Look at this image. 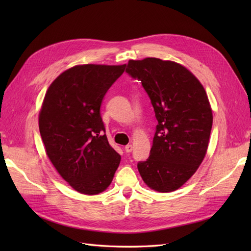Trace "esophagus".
Here are the masks:
<instances>
[{"mask_svg":"<svg viewBox=\"0 0 251 251\" xmlns=\"http://www.w3.org/2000/svg\"><path fill=\"white\" fill-rule=\"evenodd\" d=\"M125 151H126V153H131V151H133V146L132 144H127V146L125 147Z\"/></svg>","mask_w":251,"mask_h":251,"instance_id":"esophagus-1","label":"esophagus"}]
</instances>
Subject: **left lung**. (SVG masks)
<instances>
[{
	"instance_id": "1",
	"label": "left lung",
	"mask_w": 251,
	"mask_h": 251,
	"mask_svg": "<svg viewBox=\"0 0 251 251\" xmlns=\"http://www.w3.org/2000/svg\"><path fill=\"white\" fill-rule=\"evenodd\" d=\"M126 66V72L141 81L158 121L150 156L137 164L140 176L156 192H174L193 176L206 154L212 126L208 97L180 64L147 57Z\"/></svg>"
}]
</instances>
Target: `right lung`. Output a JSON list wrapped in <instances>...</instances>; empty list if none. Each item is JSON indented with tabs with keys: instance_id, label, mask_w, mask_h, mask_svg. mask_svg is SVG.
<instances>
[{
	"instance_id": "add662e5",
	"label": "right lung",
	"mask_w": 251,
	"mask_h": 251,
	"mask_svg": "<svg viewBox=\"0 0 251 251\" xmlns=\"http://www.w3.org/2000/svg\"><path fill=\"white\" fill-rule=\"evenodd\" d=\"M125 69L126 65L75 66L56 77L45 95L39 126L47 156L78 193H102L120 163L104 134L100 105Z\"/></svg>"
}]
</instances>
